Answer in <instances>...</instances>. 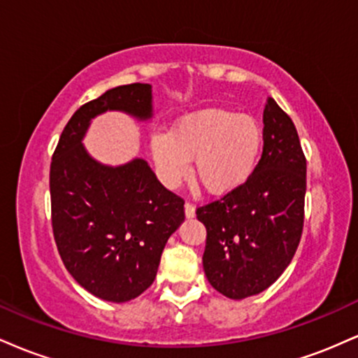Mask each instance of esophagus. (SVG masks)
Returning <instances> with one entry per match:
<instances>
[{
  "mask_svg": "<svg viewBox=\"0 0 358 358\" xmlns=\"http://www.w3.org/2000/svg\"><path fill=\"white\" fill-rule=\"evenodd\" d=\"M185 215H187V219H193L195 217V207L192 203H185Z\"/></svg>",
  "mask_w": 358,
  "mask_h": 358,
  "instance_id": "1",
  "label": "esophagus"
}]
</instances>
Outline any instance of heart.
Instances as JSON below:
<instances>
[{"label":"heart","mask_w":358,"mask_h":358,"mask_svg":"<svg viewBox=\"0 0 358 358\" xmlns=\"http://www.w3.org/2000/svg\"><path fill=\"white\" fill-rule=\"evenodd\" d=\"M264 148V129L249 114L208 108L185 114L170 133L151 136L150 151L156 173L173 188L190 171L212 196H225L249 182Z\"/></svg>","instance_id":"b5f03b06"}]
</instances>
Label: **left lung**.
I'll use <instances>...</instances> for the list:
<instances>
[{
    "label": "left lung",
    "mask_w": 358,
    "mask_h": 358,
    "mask_svg": "<svg viewBox=\"0 0 358 358\" xmlns=\"http://www.w3.org/2000/svg\"><path fill=\"white\" fill-rule=\"evenodd\" d=\"M264 148L244 187L196 210L207 229L203 271L231 299L268 289L285 273L303 232L306 159L289 116L269 97Z\"/></svg>",
    "instance_id": "8db88e82"
}]
</instances>
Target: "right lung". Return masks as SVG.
Listing matches in <instances>:
<instances>
[{
  "mask_svg": "<svg viewBox=\"0 0 358 358\" xmlns=\"http://www.w3.org/2000/svg\"><path fill=\"white\" fill-rule=\"evenodd\" d=\"M108 110L151 121V85H119L76 110L52 158V225L72 278L94 296L126 303L153 285L185 208L143 158L110 166L89 153L84 138L90 122Z\"/></svg>",
  "mask_w": 358,
  "mask_h": 358,
  "instance_id": "obj_1",
  "label": "right lung"
}]
</instances>
